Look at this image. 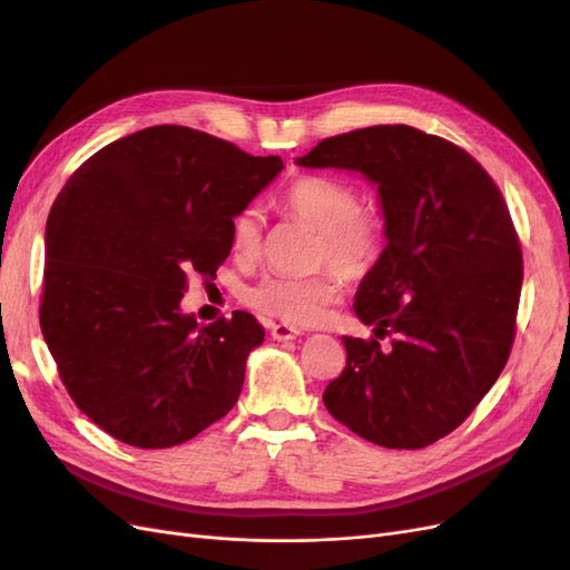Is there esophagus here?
I'll return each mask as SVG.
<instances>
[{
  "instance_id": "esophagus-1",
  "label": "esophagus",
  "mask_w": 570,
  "mask_h": 570,
  "mask_svg": "<svg viewBox=\"0 0 570 570\" xmlns=\"http://www.w3.org/2000/svg\"><path fill=\"white\" fill-rule=\"evenodd\" d=\"M297 335H302L299 327L295 325H287V323H271V337L278 340V342H287V340H295Z\"/></svg>"
}]
</instances>
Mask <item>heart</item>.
I'll return each instance as SVG.
<instances>
[{"instance_id": "b5f03b06", "label": "heart", "mask_w": 570, "mask_h": 570, "mask_svg": "<svg viewBox=\"0 0 570 570\" xmlns=\"http://www.w3.org/2000/svg\"><path fill=\"white\" fill-rule=\"evenodd\" d=\"M283 209L318 230L312 275L268 273L247 289V304L271 318L295 325L321 323L342 297L344 275L368 273L385 247V218L373 206L358 204L356 187L333 176H302L281 195ZM230 243L237 258L258 256L264 243V216L245 206L230 223Z\"/></svg>"}]
</instances>
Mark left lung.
I'll return each instance as SVG.
<instances>
[{
    "instance_id": "1",
    "label": "left lung",
    "mask_w": 570,
    "mask_h": 570,
    "mask_svg": "<svg viewBox=\"0 0 570 570\" xmlns=\"http://www.w3.org/2000/svg\"><path fill=\"white\" fill-rule=\"evenodd\" d=\"M297 164L361 170L385 212L354 312L392 347L344 335L323 404L373 444L423 450L471 416L513 347L523 256L502 189L459 145L402 124L325 137Z\"/></svg>"
}]
</instances>
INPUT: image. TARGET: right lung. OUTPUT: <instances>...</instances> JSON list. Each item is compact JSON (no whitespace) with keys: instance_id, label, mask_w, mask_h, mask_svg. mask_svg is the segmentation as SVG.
I'll return each instance as SVG.
<instances>
[{"instance_id":"obj_1","label":"right lung","mask_w":570,"mask_h":570,"mask_svg":"<svg viewBox=\"0 0 570 570\" xmlns=\"http://www.w3.org/2000/svg\"><path fill=\"white\" fill-rule=\"evenodd\" d=\"M281 157L209 132L151 126L101 147L66 180L45 233L40 327L76 406L140 450L199 435L235 406L264 325L180 314L187 273L216 278L237 212Z\"/></svg>"}]
</instances>
